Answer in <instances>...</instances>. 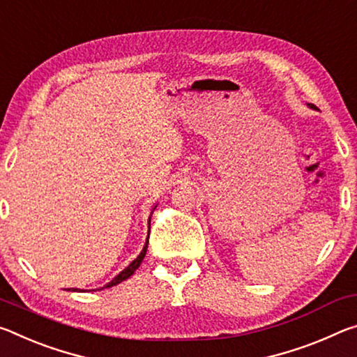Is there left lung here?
<instances>
[{"instance_id":"obj_1","label":"left lung","mask_w":357,"mask_h":357,"mask_svg":"<svg viewBox=\"0 0 357 357\" xmlns=\"http://www.w3.org/2000/svg\"><path fill=\"white\" fill-rule=\"evenodd\" d=\"M308 107H312V109H314V106H313V104H308Z\"/></svg>"}]
</instances>
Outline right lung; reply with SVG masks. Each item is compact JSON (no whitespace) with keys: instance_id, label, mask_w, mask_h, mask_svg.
Segmentation results:
<instances>
[{"instance_id":"add662e5","label":"right lung","mask_w":357,"mask_h":357,"mask_svg":"<svg viewBox=\"0 0 357 357\" xmlns=\"http://www.w3.org/2000/svg\"><path fill=\"white\" fill-rule=\"evenodd\" d=\"M155 210V208H153ZM153 210H151V213H153ZM149 225H150V220H149ZM149 237H150V226H149ZM149 237H147V241H145V245H144V248H142V251H140V255L137 256L136 259H134L130 266H128L126 268H123V271H121L119 275H116L112 282H109L106 286H102L101 289H104V288H112V286H115V284H119V283H121V282H125L126 278H130L134 272H136V268L140 266V262L144 261V258H145V253H147V247H149ZM68 291H82V289H77V288H69Z\"/></svg>"}]
</instances>
